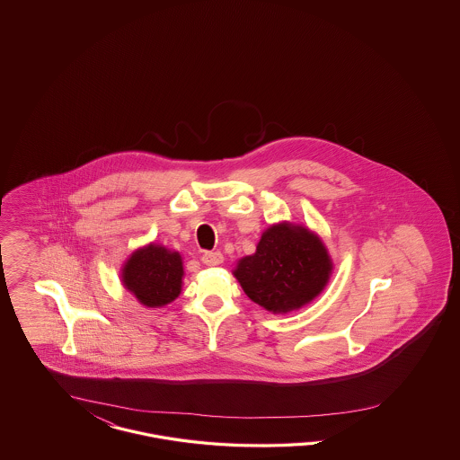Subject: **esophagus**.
<instances>
[{"label": "esophagus", "instance_id": "obj_1", "mask_svg": "<svg viewBox=\"0 0 460 460\" xmlns=\"http://www.w3.org/2000/svg\"><path fill=\"white\" fill-rule=\"evenodd\" d=\"M224 261L223 252L219 251H206L202 254V263L208 266L221 265Z\"/></svg>", "mask_w": 460, "mask_h": 460}]
</instances>
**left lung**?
Here are the masks:
<instances>
[{"instance_id":"left-lung-1","label":"left lung","mask_w":460,"mask_h":460,"mask_svg":"<svg viewBox=\"0 0 460 460\" xmlns=\"http://www.w3.org/2000/svg\"><path fill=\"white\" fill-rule=\"evenodd\" d=\"M331 273L332 260L321 237L290 223L270 226L256 252L239 260L233 271L251 300L273 314L312 302Z\"/></svg>"}]
</instances>
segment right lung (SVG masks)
Here are the masks:
<instances>
[{"mask_svg":"<svg viewBox=\"0 0 460 460\" xmlns=\"http://www.w3.org/2000/svg\"><path fill=\"white\" fill-rule=\"evenodd\" d=\"M181 252L154 243L135 251L121 270L126 290L152 308L167 305L181 295Z\"/></svg>","mask_w":460,"mask_h":460,"instance_id":"right-lung-1","label":"right lung"}]
</instances>
